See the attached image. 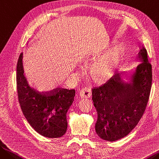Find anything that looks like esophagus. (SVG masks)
Instances as JSON below:
<instances>
[{"label": "esophagus", "mask_w": 159, "mask_h": 159, "mask_svg": "<svg viewBox=\"0 0 159 159\" xmlns=\"http://www.w3.org/2000/svg\"><path fill=\"white\" fill-rule=\"evenodd\" d=\"M80 96L83 98H89L92 97V90L89 87H84L80 91Z\"/></svg>", "instance_id": "obj_1"}]
</instances>
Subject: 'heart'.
<instances>
[{"label": "heart", "mask_w": 159, "mask_h": 159, "mask_svg": "<svg viewBox=\"0 0 159 159\" xmlns=\"http://www.w3.org/2000/svg\"><path fill=\"white\" fill-rule=\"evenodd\" d=\"M121 56L120 50L113 51L105 54L93 65L92 72L93 75L98 79H105L110 77L118 66ZM91 56H92V54L88 56L87 59L90 58Z\"/></svg>", "instance_id": "1"}]
</instances>
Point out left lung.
<instances>
[{"label":"left lung","mask_w":159,"mask_h":159,"mask_svg":"<svg viewBox=\"0 0 159 159\" xmlns=\"http://www.w3.org/2000/svg\"><path fill=\"white\" fill-rule=\"evenodd\" d=\"M138 57L142 62L132 75L131 82H125L117 73L92 89V100L98 114L96 132L104 140L113 142L127 136L144 113L152 89V65L144 47Z\"/></svg>","instance_id":"left-lung-1"}]
</instances>
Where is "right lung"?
Segmentation results:
<instances>
[{"mask_svg": "<svg viewBox=\"0 0 159 159\" xmlns=\"http://www.w3.org/2000/svg\"><path fill=\"white\" fill-rule=\"evenodd\" d=\"M21 53L17 64V90L20 108L34 130L42 136L57 138L67 130V112L74 101L75 89L56 88L40 92L29 85Z\"/></svg>", "mask_w": 159, "mask_h": 159, "instance_id": "add662e5", "label": "right lung"}]
</instances>
